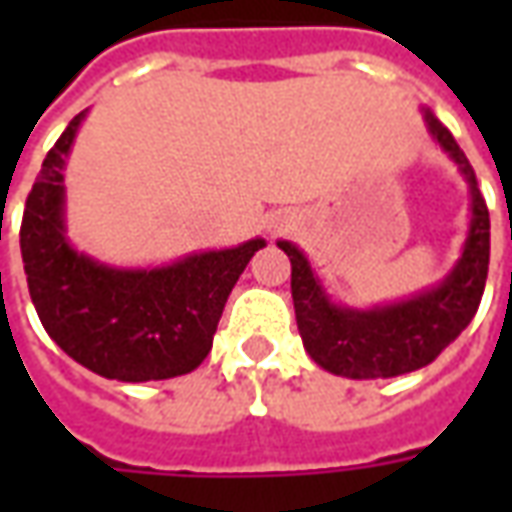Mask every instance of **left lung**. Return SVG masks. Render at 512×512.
<instances>
[{
    "label": "left lung",
    "mask_w": 512,
    "mask_h": 512,
    "mask_svg": "<svg viewBox=\"0 0 512 512\" xmlns=\"http://www.w3.org/2000/svg\"><path fill=\"white\" fill-rule=\"evenodd\" d=\"M425 126L439 147L458 164L472 194V219L463 241V252L439 285L414 296L370 310H356L329 299L318 274L299 246L277 241L290 257V293L296 323L307 354L315 365L345 378H395L430 365L458 334L469 326L480 307L491 255V219L477 178L439 117L422 109Z\"/></svg>",
    "instance_id": "1"
}]
</instances>
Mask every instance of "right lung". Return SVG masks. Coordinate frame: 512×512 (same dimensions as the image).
<instances>
[{"mask_svg":"<svg viewBox=\"0 0 512 512\" xmlns=\"http://www.w3.org/2000/svg\"><path fill=\"white\" fill-rule=\"evenodd\" d=\"M87 112L73 117L29 191L21 257L43 329L73 362L115 381H164L202 365L224 304L263 238L153 268L84 255L65 227V161Z\"/></svg>","mask_w":512,"mask_h":512,"instance_id":"right-lung-1","label":"right lung"}]
</instances>
